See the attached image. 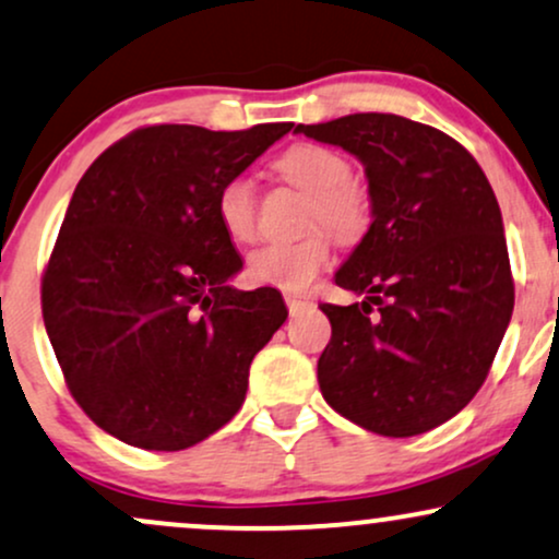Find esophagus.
<instances>
[{"instance_id": "34e87169", "label": "esophagus", "mask_w": 559, "mask_h": 559, "mask_svg": "<svg viewBox=\"0 0 559 559\" xmlns=\"http://www.w3.org/2000/svg\"><path fill=\"white\" fill-rule=\"evenodd\" d=\"M286 307L292 314H299V312H305V309L312 307V301L301 299V297H286Z\"/></svg>"}]
</instances>
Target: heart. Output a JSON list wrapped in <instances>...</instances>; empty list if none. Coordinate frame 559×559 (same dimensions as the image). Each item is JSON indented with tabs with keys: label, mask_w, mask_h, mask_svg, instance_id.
Segmentation results:
<instances>
[{
	"label": "heart",
	"mask_w": 559,
	"mask_h": 559,
	"mask_svg": "<svg viewBox=\"0 0 559 559\" xmlns=\"http://www.w3.org/2000/svg\"><path fill=\"white\" fill-rule=\"evenodd\" d=\"M281 177L312 194L309 226H322L341 241H356L369 226V200L354 185L346 156L325 145L301 143L275 160ZM215 215L231 241H252L258 234V198L247 177H231L215 194ZM331 262V239L314 231L288 245H265L250 254L252 284L281 292H305Z\"/></svg>",
	"instance_id": "heart-1"
}]
</instances>
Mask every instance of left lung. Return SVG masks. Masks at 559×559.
<instances>
[{"instance_id": "8db88e82", "label": "left lung", "mask_w": 559, "mask_h": 559, "mask_svg": "<svg viewBox=\"0 0 559 559\" xmlns=\"http://www.w3.org/2000/svg\"><path fill=\"white\" fill-rule=\"evenodd\" d=\"M361 160L372 224L335 284L365 297L322 305L333 335L322 399L354 425L414 437L445 425L487 380L513 314L506 228L472 153L395 114L297 124Z\"/></svg>"}]
</instances>
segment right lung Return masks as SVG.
<instances>
[{
  "instance_id": "1",
  "label": "right lung",
  "mask_w": 559,
  "mask_h": 559,
  "mask_svg": "<svg viewBox=\"0 0 559 559\" xmlns=\"http://www.w3.org/2000/svg\"><path fill=\"white\" fill-rule=\"evenodd\" d=\"M292 127H143L78 181L44 273V325L72 399L127 445L192 448L245 403L288 309L271 286H228L241 258L215 194Z\"/></svg>"
}]
</instances>
